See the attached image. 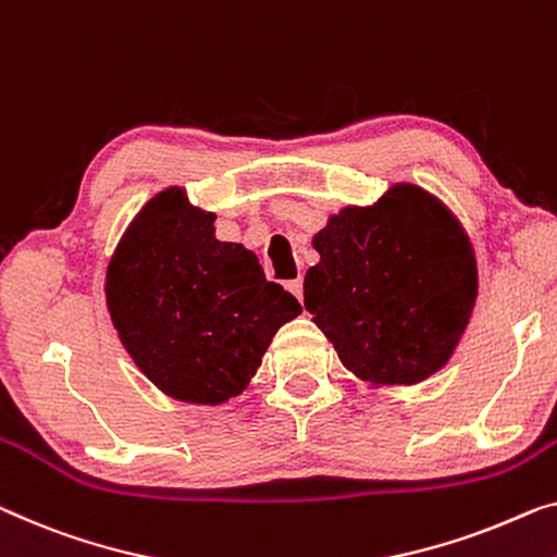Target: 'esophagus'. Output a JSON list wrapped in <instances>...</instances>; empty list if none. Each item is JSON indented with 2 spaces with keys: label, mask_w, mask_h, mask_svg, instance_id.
<instances>
[{
  "label": "esophagus",
  "mask_w": 557,
  "mask_h": 557,
  "mask_svg": "<svg viewBox=\"0 0 557 557\" xmlns=\"http://www.w3.org/2000/svg\"><path fill=\"white\" fill-rule=\"evenodd\" d=\"M287 289L297 297V300H302V277L289 280V282H287Z\"/></svg>",
  "instance_id": "34e87169"
}]
</instances>
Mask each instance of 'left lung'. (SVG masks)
Masks as SVG:
<instances>
[{"mask_svg": "<svg viewBox=\"0 0 557 557\" xmlns=\"http://www.w3.org/2000/svg\"><path fill=\"white\" fill-rule=\"evenodd\" d=\"M305 310L370 387L418 385L450 362L478 300V260L450 207L412 182L347 205L312 237Z\"/></svg>", "mask_w": 557, "mask_h": 557, "instance_id": "obj_1", "label": "left lung"}]
</instances>
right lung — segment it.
Instances as JSON below:
<instances>
[{
  "mask_svg": "<svg viewBox=\"0 0 557 557\" xmlns=\"http://www.w3.org/2000/svg\"><path fill=\"white\" fill-rule=\"evenodd\" d=\"M107 312L124 350L180 403L225 405L252 383L285 322L302 312L255 252L214 237V212L182 187L157 193L114 247Z\"/></svg>",
  "mask_w": 557,
  "mask_h": 557,
  "instance_id": "right-lung-1",
  "label": "right lung"
}]
</instances>
